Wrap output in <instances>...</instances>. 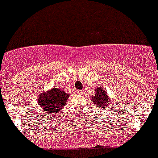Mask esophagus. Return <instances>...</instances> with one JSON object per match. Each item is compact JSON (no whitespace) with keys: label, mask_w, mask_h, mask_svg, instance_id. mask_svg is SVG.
Segmentation results:
<instances>
[{"label":"esophagus","mask_w":158,"mask_h":158,"mask_svg":"<svg viewBox=\"0 0 158 158\" xmlns=\"http://www.w3.org/2000/svg\"><path fill=\"white\" fill-rule=\"evenodd\" d=\"M76 93L79 94V95H83V94L84 93V90H77V91H76Z\"/></svg>","instance_id":"esophagus-1"}]
</instances>
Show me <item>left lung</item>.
<instances>
[{
	"label": "left lung",
	"mask_w": 158,
	"mask_h": 158,
	"mask_svg": "<svg viewBox=\"0 0 158 158\" xmlns=\"http://www.w3.org/2000/svg\"><path fill=\"white\" fill-rule=\"evenodd\" d=\"M91 98L94 103V105L102 108L103 110H106L107 108L110 107L109 103H111V102L110 101V98L106 93L105 90L102 87H97V89H95V95L91 97Z\"/></svg>",
	"instance_id": "1"
}]
</instances>
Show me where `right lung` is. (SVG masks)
<instances>
[{
    "mask_svg": "<svg viewBox=\"0 0 158 158\" xmlns=\"http://www.w3.org/2000/svg\"><path fill=\"white\" fill-rule=\"evenodd\" d=\"M69 96V94L64 93L63 90L53 88L41 94L38 98V102L46 112L56 114L64 107Z\"/></svg>",
    "mask_w": 158,
    "mask_h": 158,
    "instance_id": "1",
    "label": "right lung"
}]
</instances>
